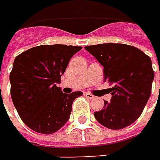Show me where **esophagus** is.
<instances>
[{"label":"esophagus","mask_w":160,"mask_h":160,"mask_svg":"<svg viewBox=\"0 0 160 160\" xmlns=\"http://www.w3.org/2000/svg\"><path fill=\"white\" fill-rule=\"evenodd\" d=\"M84 95H85L87 98H88V99H94V96H93L91 93H89V92H85Z\"/></svg>","instance_id":"esophagus-1"}]
</instances>
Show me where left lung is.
I'll list each match as a JSON object with an SVG mask.
<instances>
[{
    "label": "left lung",
    "mask_w": 160,
    "mask_h": 160,
    "mask_svg": "<svg viewBox=\"0 0 160 160\" xmlns=\"http://www.w3.org/2000/svg\"><path fill=\"white\" fill-rule=\"evenodd\" d=\"M85 49L104 67V79L113 84L108 88L111 102L94 117L109 129H122L142 113L152 89L154 71L151 58L139 49L121 43H104Z\"/></svg>",
    "instance_id": "8db88e82"
}]
</instances>
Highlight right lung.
I'll use <instances>...</instances> for the list:
<instances>
[{"instance_id": "right-lung-1", "label": "right lung", "mask_w": 160, "mask_h": 160, "mask_svg": "<svg viewBox=\"0 0 160 160\" xmlns=\"http://www.w3.org/2000/svg\"><path fill=\"white\" fill-rule=\"evenodd\" d=\"M79 46L40 45L18 55L10 72L11 98L22 120L32 130L52 134L70 119L74 99L82 91L63 93L60 84L70 59Z\"/></svg>"}]
</instances>
